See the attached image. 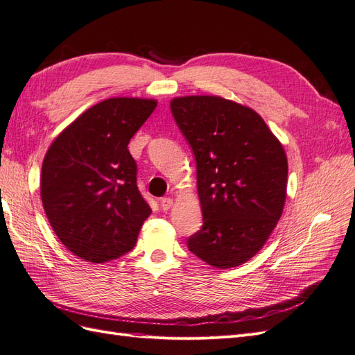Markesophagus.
<instances>
[{
	"label": "esophagus",
	"instance_id": "1",
	"mask_svg": "<svg viewBox=\"0 0 355 355\" xmlns=\"http://www.w3.org/2000/svg\"><path fill=\"white\" fill-rule=\"evenodd\" d=\"M159 204H161V209H163L164 211H167V210H170V209H171V206H173V200L168 198V197H166V198H161Z\"/></svg>",
	"mask_w": 355,
	"mask_h": 355
}]
</instances>
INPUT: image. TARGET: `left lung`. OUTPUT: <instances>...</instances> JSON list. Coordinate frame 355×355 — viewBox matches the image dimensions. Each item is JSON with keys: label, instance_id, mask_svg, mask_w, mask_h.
<instances>
[{"label": "left lung", "instance_id": "8db88e82", "mask_svg": "<svg viewBox=\"0 0 355 355\" xmlns=\"http://www.w3.org/2000/svg\"><path fill=\"white\" fill-rule=\"evenodd\" d=\"M170 110L197 161L202 227L188 249L219 270L243 265L282 218L284 148L256 111L219 96L175 98Z\"/></svg>", "mask_w": 355, "mask_h": 355}]
</instances>
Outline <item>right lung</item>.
I'll use <instances>...</instances> for the list:
<instances>
[{"label": "right lung", "mask_w": 355, "mask_h": 355, "mask_svg": "<svg viewBox=\"0 0 355 355\" xmlns=\"http://www.w3.org/2000/svg\"><path fill=\"white\" fill-rule=\"evenodd\" d=\"M157 106L154 99L111 98L72 121L42 161V207L58 239L81 259L103 263L130 252L151 207L136 184L127 149Z\"/></svg>", "instance_id": "right-lung-1"}]
</instances>
